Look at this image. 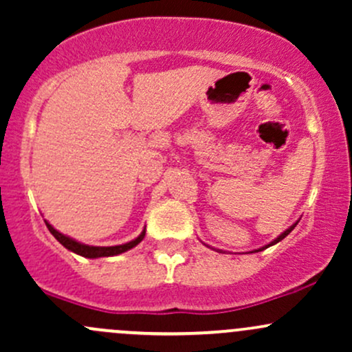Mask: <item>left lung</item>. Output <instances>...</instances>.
<instances>
[{"instance_id":"left-lung-1","label":"left lung","mask_w":352,"mask_h":352,"mask_svg":"<svg viewBox=\"0 0 352 352\" xmlns=\"http://www.w3.org/2000/svg\"><path fill=\"white\" fill-rule=\"evenodd\" d=\"M296 225H298V221H296V223H294V225H292V227H289L288 230H286V232H283L280 236H278V238H274V240L272 241V243H270V245H266V246H263V248H258V250H254V252H261V250L268 248V246H272V245H276V243H278V241H281V240H283V238H285V236H288V235H289V233H292V230H293L294 227H296Z\"/></svg>"}]
</instances>
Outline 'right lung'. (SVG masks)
Returning a JSON list of instances; mask_svg holds the SVG:
<instances>
[{"label": "right lung", "mask_w": 352, "mask_h": 352, "mask_svg": "<svg viewBox=\"0 0 352 352\" xmlns=\"http://www.w3.org/2000/svg\"><path fill=\"white\" fill-rule=\"evenodd\" d=\"M46 227L50 232L52 233V236L56 238V240L59 241L60 245L64 246V248H67L69 252L76 253V254H80V256H86V258H102V256H116V254H120L124 252H127V250L134 248L135 245H139L140 241L144 240L145 236V230L142 233H140L139 236L135 238V240L129 241V243H124V245H117V246H89V245H84V243H79V241L72 240V238L63 235V233H59L58 230H56L52 225H50L46 221Z\"/></svg>", "instance_id": "1"}]
</instances>
